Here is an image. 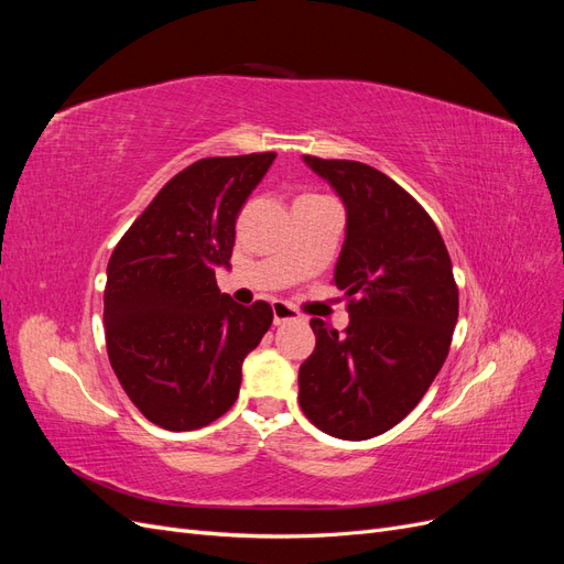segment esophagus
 <instances>
[{"label":"esophagus","mask_w":564,"mask_h":564,"mask_svg":"<svg viewBox=\"0 0 564 564\" xmlns=\"http://www.w3.org/2000/svg\"><path fill=\"white\" fill-rule=\"evenodd\" d=\"M299 313L292 308V305L284 301H272V322L275 324H284L289 319H296Z\"/></svg>","instance_id":"1"}]
</instances>
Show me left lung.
Returning <instances> with one entry per match:
<instances>
[{"mask_svg": "<svg viewBox=\"0 0 564 564\" xmlns=\"http://www.w3.org/2000/svg\"><path fill=\"white\" fill-rule=\"evenodd\" d=\"M303 160L346 204L334 284L350 324L338 334L311 319L315 350L299 369V404L322 433L369 440L412 412L445 365L458 286L437 226L402 185L362 162Z\"/></svg>", "mask_w": 564, "mask_h": 564, "instance_id": "1", "label": "left lung"}]
</instances>
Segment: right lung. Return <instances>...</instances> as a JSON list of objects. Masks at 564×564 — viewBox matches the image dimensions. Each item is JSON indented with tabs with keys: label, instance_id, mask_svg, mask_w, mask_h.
Wrapping results in <instances>:
<instances>
[{
	"label": "right lung",
	"instance_id": "obj_1",
	"mask_svg": "<svg viewBox=\"0 0 564 564\" xmlns=\"http://www.w3.org/2000/svg\"><path fill=\"white\" fill-rule=\"evenodd\" d=\"M275 152L204 158L155 195L117 242L104 294L115 377L139 412L164 431H195L240 395L245 357L272 324L265 301L220 294L235 224Z\"/></svg>",
	"mask_w": 564,
	"mask_h": 564
}]
</instances>
